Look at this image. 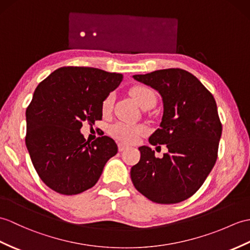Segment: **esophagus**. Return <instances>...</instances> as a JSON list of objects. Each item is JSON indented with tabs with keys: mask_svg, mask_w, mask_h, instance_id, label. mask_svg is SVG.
I'll use <instances>...</instances> for the list:
<instances>
[{
	"mask_svg": "<svg viewBox=\"0 0 250 250\" xmlns=\"http://www.w3.org/2000/svg\"><path fill=\"white\" fill-rule=\"evenodd\" d=\"M129 148V146H127V145H125V144H124V143H119V145H118V150L120 152H123V151H125V149H127Z\"/></svg>",
	"mask_w": 250,
	"mask_h": 250,
	"instance_id": "1",
	"label": "esophagus"
}]
</instances>
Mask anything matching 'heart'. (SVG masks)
<instances>
[{
  "instance_id": "b5f03b06",
  "label": "heart",
  "mask_w": 250,
  "mask_h": 250,
  "mask_svg": "<svg viewBox=\"0 0 250 250\" xmlns=\"http://www.w3.org/2000/svg\"><path fill=\"white\" fill-rule=\"evenodd\" d=\"M130 94L132 98L134 99V101L138 104L141 107H144L147 105L148 103L156 101V97L154 91L146 86H136L134 88H132ZM114 102V96L108 95L104 101L102 102V113L104 115L108 114L112 111ZM146 132V129L143 125H132L124 123H118L114 125L111 129H109V133L114 136L117 137L121 141L126 143H133L137 141V138L143 135Z\"/></svg>"
}]
</instances>
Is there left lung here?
Returning a JSON list of instances; mask_svg holds the SVG:
<instances>
[{
  "mask_svg": "<svg viewBox=\"0 0 250 250\" xmlns=\"http://www.w3.org/2000/svg\"><path fill=\"white\" fill-rule=\"evenodd\" d=\"M133 78L162 97L163 116L149 143L166 145L168 153L159 159L150 147H139L141 160L131 168V180L151 201L178 204L199 189L216 162L222 124L215 99L195 75L182 69Z\"/></svg>",
  "mask_w": 250,
  "mask_h": 250,
  "instance_id": "obj_1",
  "label": "left lung"
}]
</instances>
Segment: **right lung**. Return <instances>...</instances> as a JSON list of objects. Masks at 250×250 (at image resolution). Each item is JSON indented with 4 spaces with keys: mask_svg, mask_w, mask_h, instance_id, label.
<instances>
[{
    "mask_svg": "<svg viewBox=\"0 0 250 250\" xmlns=\"http://www.w3.org/2000/svg\"><path fill=\"white\" fill-rule=\"evenodd\" d=\"M123 79L97 68L62 67L35 89L26 108L25 144L46 187L77 195L98 182L118 147L108 136L86 141L81 127L102 119V102Z\"/></svg>",
    "mask_w": 250,
    "mask_h": 250,
    "instance_id": "1",
    "label": "right lung"
}]
</instances>
